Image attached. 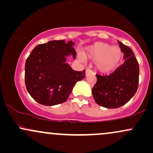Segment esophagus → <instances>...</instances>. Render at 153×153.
Segmentation results:
<instances>
[{"mask_svg": "<svg viewBox=\"0 0 153 153\" xmlns=\"http://www.w3.org/2000/svg\"><path fill=\"white\" fill-rule=\"evenodd\" d=\"M92 73H94V71H91V70H90V69H88V68L86 69V71H85V75H86V76H88V75H90V74H92Z\"/></svg>", "mask_w": 153, "mask_h": 153, "instance_id": "obj_1", "label": "esophagus"}]
</instances>
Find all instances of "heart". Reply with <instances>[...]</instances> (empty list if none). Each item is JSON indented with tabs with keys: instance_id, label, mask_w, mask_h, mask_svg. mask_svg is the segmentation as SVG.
Returning <instances> with one entry per match:
<instances>
[{
	"instance_id": "1",
	"label": "heart",
	"mask_w": 153,
	"mask_h": 153,
	"mask_svg": "<svg viewBox=\"0 0 153 153\" xmlns=\"http://www.w3.org/2000/svg\"><path fill=\"white\" fill-rule=\"evenodd\" d=\"M85 54L93 61L101 73H108L118 67L122 58V50L104 42H96L85 48Z\"/></svg>"
}]
</instances>
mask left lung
<instances>
[{"label":"left lung","instance_id":"left-lung-1","mask_svg":"<svg viewBox=\"0 0 153 153\" xmlns=\"http://www.w3.org/2000/svg\"><path fill=\"white\" fill-rule=\"evenodd\" d=\"M124 53V62L108 75H96L97 82L92 89L94 100L99 106L116 108L134 96L139 85V64L132 50L118 42Z\"/></svg>","mask_w":153,"mask_h":153}]
</instances>
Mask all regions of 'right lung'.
I'll return each mask as SVG.
<instances>
[{
    "label": "right lung",
    "instance_id": "1",
    "mask_svg": "<svg viewBox=\"0 0 153 153\" xmlns=\"http://www.w3.org/2000/svg\"><path fill=\"white\" fill-rule=\"evenodd\" d=\"M73 41L53 40L34 47L26 59L25 84L36 102L54 106L65 102L78 81L85 77V71H75L66 57H76Z\"/></svg>",
    "mask_w": 153,
    "mask_h": 153
}]
</instances>
